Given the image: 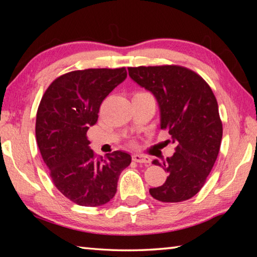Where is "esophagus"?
Listing matches in <instances>:
<instances>
[{"instance_id": "obj_1", "label": "esophagus", "mask_w": 257, "mask_h": 257, "mask_svg": "<svg viewBox=\"0 0 257 257\" xmlns=\"http://www.w3.org/2000/svg\"><path fill=\"white\" fill-rule=\"evenodd\" d=\"M133 161H135V162H137V163H150L151 159L149 158V156H145L142 154H134Z\"/></svg>"}]
</instances>
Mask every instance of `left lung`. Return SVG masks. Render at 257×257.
Returning a JSON list of instances; mask_svg holds the SVG:
<instances>
[{
    "mask_svg": "<svg viewBox=\"0 0 257 257\" xmlns=\"http://www.w3.org/2000/svg\"><path fill=\"white\" fill-rule=\"evenodd\" d=\"M129 76L154 95L161 129H167L176 152L163 162L167 180L150 189L164 203L184 202L202 189L214 165L222 139V122L211 87L190 69L180 66L128 68Z\"/></svg>",
    "mask_w": 257,
    "mask_h": 257,
    "instance_id": "left-lung-1",
    "label": "left lung"
}]
</instances>
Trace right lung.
<instances>
[{
    "label": "right lung",
    "mask_w": 257,
    "mask_h": 257,
    "mask_svg": "<svg viewBox=\"0 0 257 257\" xmlns=\"http://www.w3.org/2000/svg\"><path fill=\"white\" fill-rule=\"evenodd\" d=\"M125 78V68L71 71L56 78L41 99L36 115L38 149L56 188L78 205L110 202L120 173L132 163V156L122 151L97 158L87 139L104 98Z\"/></svg>",
    "instance_id": "add662e5"
}]
</instances>
